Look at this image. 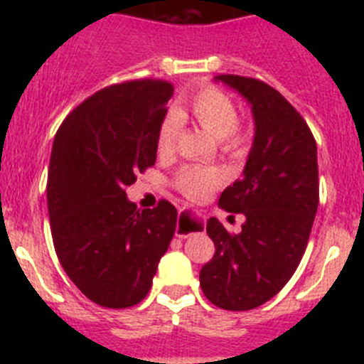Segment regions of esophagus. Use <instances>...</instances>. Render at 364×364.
Masks as SVG:
<instances>
[{"label":"esophagus","mask_w":364,"mask_h":364,"mask_svg":"<svg viewBox=\"0 0 364 364\" xmlns=\"http://www.w3.org/2000/svg\"><path fill=\"white\" fill-rule=\"evenodd\" d=\"M193 215H188L186 211H182V213L178 215V222H176V237H180V239H188V237H191L195 231L198 230V228L193 226V222H191Z\"/></svg>","instance_id":"1"}]
</instances>
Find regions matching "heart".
<instances>
[{
	"instance_id": "heart-1",
	"label": "heart",
	"mask_w": 364,
	"mask_h": 364,
	"mask_svg": "<svg viewBox=\"0 0 364 364\" xmlns=\"http://www.w3.org/2000/svg\"><path fill=\"white\" fill-rule=\"evenodd\" d=\"M193 120L200 125L205 133L218 138L222 149L228 153H242L246 149V134L237 127L239 112L233 100L215 87H204L186 102ZM184 120L180 112H167L156 134V149L160 154H171L178 142ZM226 182V171L217 166H182L173 176V184L182 195L193 200L210 197L217 188Z\"/></svg>"
}]
</instances>
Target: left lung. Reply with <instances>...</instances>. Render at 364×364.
Returning <instances> with one entry per match:
<instances>
[{
  "mask_svg": "<svg viewBox=\"0 0 364 364\" xmlns=\"http://www.w3.org/2000/svg\"><path fill=\"white\" fill-rule=\"evenodd\" d=\"M215 80L252 105L255 136L242 178L218 198L246 222L231 235L215 217L208 220L215 255L202 266L200 288L215 306L244 311L277 295L304 255L319 205L317 144L294 105L268 83L235 74Z\"/></svg>",
  "mask_w": 364,
  "mask_h": 364,
  "instance_id": "obj_1",
  "label": "left lung"
}]
</instances>
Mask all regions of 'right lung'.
I'll return each mask as SVG.
<instances>
[{
    "instance_id": "add662e5",
    "label": "right lung",
    "mask_w": 364,
    "mask_h": 364,
    "mask_svg": "<svg viewBox=\"0 0 364 364\" xmlns=\"http://www.w3.org/2000/svg\"><path fill=\"white\" fill-rule=\"evenodd\" d=\"M173 85L134 80L95 92L54 136L47 180L50 231L70 281L104 308L147 295L176 230V208L136 210L125 188L154 166Z\"/></svg>"
}]
</instances>
